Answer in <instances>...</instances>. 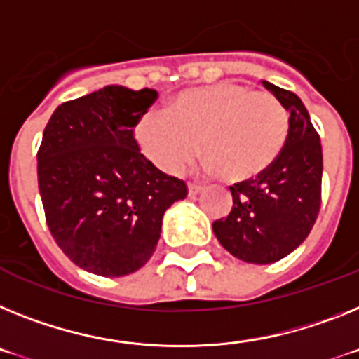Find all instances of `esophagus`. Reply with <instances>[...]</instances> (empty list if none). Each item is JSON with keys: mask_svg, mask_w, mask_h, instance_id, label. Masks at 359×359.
Returning a JSON list of instances; mask_svg holds the SVG:
<instances>
[{"mask_svg": "<svg viewBox=\"0 0 359 359\" xmlns=\"http://www.w3.org/2000/svg\"><path fill=\"white\" fill-rule=\"evenodd\" d=\"M203 191V186L201 184H195V182H189L188 184V194L189 197H195V195H198Z\"/></svg>", "mask_w": 359, "mask_h": 359, "instance_id": "esophagus-1", "label": "esophagus"}]
</instances>
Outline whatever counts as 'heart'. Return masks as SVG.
<instances>
[{"mask_svg": "<svg viewBox=\"0 0 359 359\" xmlns=\"http://www.w3.org/2000/svg\"><path fill=\"white\" fill-rule=\"evenodd\" d=\"M135 137L144 155L177 175L198 151L222 180L255 179L276 162L288 137V113L272 93L236 82L180 93L165 113L149 111Z\"/></svg>", "mask_w": 359, "mask_h": 359, "instance_id": "b5f03b06", "label": "heart"}]
</instances>
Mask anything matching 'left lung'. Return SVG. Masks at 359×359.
Here are the masks:
<instances>
[{
    "label": "left lung",
    "mask_w": 359,
    "mask_h": 359,
    "mask_svg": "<svg viewBox=\"0 0 359 359\" xmlns=\"http://www.w3.org/2000/svg\"><path fill=\"white\" fill-rule=\"evenodd\" d=\"M290 113L281 153L255 179L230 186L233 206L213 222V233L233 257L270 264L309 237L321 206L323 153L309 111L292 91L263 82Z\"/></svg>",
    "instance_id": "8db88e82"
}]
</instances>
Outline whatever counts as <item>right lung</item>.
<instances>
[{
	"label": "right lung",
	"mask_w": 359,
	"mask_h": 359,
	"mask_svg": "<svg viewBox=\"0 0 359 359\" xmlns=\"http://www.w3.org/2000/svg\"><path fill=\"white\" fill-rule=\"evenodd\" d=\"M155 89L107 86L56 107L38 149L45 221L62 252L87 272H137L155 252L162 215L188 195L184 180L140 153L135 126Z\"/></svg>",
	"instance_id": "add662e5"
}]
</instances>
